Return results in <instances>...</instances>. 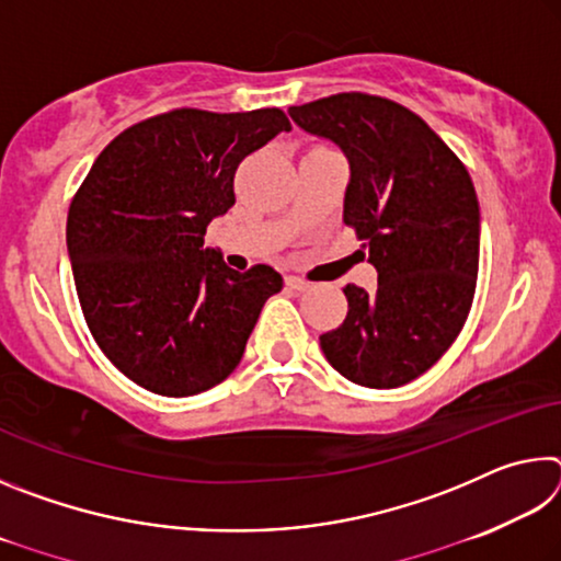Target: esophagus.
<instances>
[{"label":"esophagus","mask_w":561,"mask_h":561,"mask_svg":"<svg viewBox=\"0 0 561 561\" xmlns=\"http://www.w3.org/2000/svg\"><path fill=\"white\" fill-rule=\"evenodd\" d=\"M287 287L294 291H307V289H311V284L299 279V277H287Z\"/></svg>","instance_id":"34e87169"}]
</instances>
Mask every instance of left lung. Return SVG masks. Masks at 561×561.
<instances>
[{
    "label": "left lung",
    "mask_w": 561,
    "mask_h": 561,
    "mask_svg": "<svg viewBox=\"0 0 561 561\" xmlns=\"http://www.w3.org/2000/svg\"><path fill=\"white\" fill-rule=\"evenodd\" d=\"M311 136L344 150V222L368 244L374 294L346 284L344 324L319 336L336 371L366 388L413 381L458 339L480 262L472 180L413 111L368 93H336L289 108Z\"/></svg>",
    "instance_id": "1"
}]
</instances>
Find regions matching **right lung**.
Returning <instances> with one entry per match:
<instances>
[{"label": "right lung", "instance_id": "right-lung-1", "mask_svg": "<svg viewBox=\"0 0 561 561\" xmlns=\"http://www.w3.org/2000/svg\"><path fill=\"white\" fill-rule=\"evenodd\" d=\"M289 128L279 108L170 111L113 138L76 193L66 247L83 317L146 391L183 398L222 383L282 291L267 264L240 274L203 244L234 205L237 165Z\"/></svg>", "mask_w": 561, "mask_h": 561}]
</instances>
